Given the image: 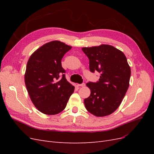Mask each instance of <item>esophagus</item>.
Returning a JSON list of instances; mask_svg holds the SVG:
<instances>
[{"mask_svg": "<svg viewBox=\"0 0 154 154\" xmlns=\"http://www.w3.org/2000/svg\"><path fill=\"white\" fill-rule=\"evenodd\" d=\"M78 87H85V83H82V84H78Z\"/></svg>", "mask_w": 154, "mask_h": 154, "instance_id": "1", "label": "esophagus"}]
</instances>
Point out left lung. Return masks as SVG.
<instances>
[{"mask_svg":"<svg viewBox=\"0 0 154 154\" xmlns=\"http://www.w3.org/2000/svg\"><path fill=\"white\" fill-rule=\"evenodd\" d=\"M82 51L89 59L90 71L101 74L98 82L86 84L91 94L84 100L85 108L97 117L110 115L128 90L131 71L127 59L122 51L110 45L83 48Z\"/></svg>","mask_w":154,"mask_h":154,"instance_id":"8db88e82","label":"left lung"}]
</instances>
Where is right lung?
Listing matches in <instances>:
<instances>
[{
  "label": "right lung",
  "instance_id": "right-lung-1",
  "mask_svg": "<svg viewBox=\"0 0 154 154\" xmlns=\"http://www.w3.org/2000/svg\"><path fill=\"white\" fill-rule=\"evenodd\" d=\"M71 48L60 41H51L36 49L28 60L26 86L32 103L42 113L61 112L74 91L66 80L61 63L64 54Z\"/></svg>",
  "mask_w": 154,
  "mask_h": 154
}]
</instances>
